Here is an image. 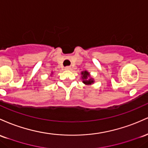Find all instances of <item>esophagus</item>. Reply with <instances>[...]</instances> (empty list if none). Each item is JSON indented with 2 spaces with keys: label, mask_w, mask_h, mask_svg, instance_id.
<instances>
[{
  "label": "esophagus",
  "mask_w": 148,
  "mask_h": 148,
  "mask_svg": "<svg viewBox=\"0 0 148 148\" xmlns=\"http://www.w3.org/2000/svg\"><path fill=\"white\" fill-rule=\"evenodd\" d=\"M65 69L68 70V71H69V70L71 69V68L70 67V66H66V67H65Z\"/></svg>",
  "instance_id": "esophagus-1"
}]
</instances>
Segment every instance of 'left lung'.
I'll return each instance as SVG.
<instances>
[{
	"label": "left lung",
	"mask_w": 148,
	"mask_h": 148,
	"mask_svg": "<svg viewBox=\"0 0 148 148\" xmlns=\"http://www.w3.org/2000/svg\"><path fill=\"white\" fill-rule=\"evenodd\" d=\"M82 79H83V83H84V84H92L93 82H94V80L92 78L89 79H87L88 77H89V73L87 72V71H83L82 73Z\"/></svg>",
	"instance_id": "left-lung-1"
}]
</instances>
